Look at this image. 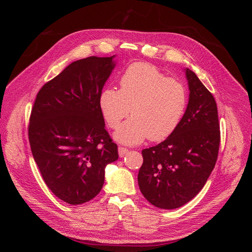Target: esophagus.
<instances>
[{
    "label": "esophagus",
    "mask_w": 252,
    "mask_h": 252,
    "mask_svg": "<svg viewBox=\"0 0 252 252\" xmlns=\"http://www.w3.org/2000/svg\"><path fill=\"white\" fill-rule=\"evenodd\" d=\"M128 149L127 148H125V147H122V146H120L119 147V156L122 158V157H124V156H126L127 154H128Z\"/></svg>",
    "instance_id": "1"
}]
</instances>
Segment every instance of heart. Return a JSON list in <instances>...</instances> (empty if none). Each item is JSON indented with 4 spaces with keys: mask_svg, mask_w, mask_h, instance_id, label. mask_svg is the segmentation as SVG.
<instances>
[{
    "mask_svg": "<svg viewBox=\"0 0 252 252\" xmlns=\"http://www.w3.org/2000/svg\"><path fill=\"white\" fill-rule=\"evenodd\" d=\"M187 104L185 86L166 75L154 65L134 63L120 79V89L106 88L100 95V108L110 128L123 124L116 139L135 145L146 140L159 142L175 130Z\"/></svg>",
    "mask_w": 252,
    "mask_h": 252,
    "instance_id": "1",
    "label": "heart"
}]
</instances>
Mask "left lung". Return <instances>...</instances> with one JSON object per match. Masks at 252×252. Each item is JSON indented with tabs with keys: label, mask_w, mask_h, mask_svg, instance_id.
I'll list each match as a JSON object with an SVG mask.
<instances>
[{
	"label": "left lung",
	"mask_w": 252,
	"mask_h": 252,
	"mask_svg": "<svg viewBox=\"0 0 252 252\" xmlns=\"http://www.w3.org/2000/svg\"><path fill=\"white\" fill-rule=\"evenodd\" d=\"M187 109L162 143L142 150L138 182L149 203L162 209L185 205L199 193L218 159L220 141L215 97L196 74L186 69Z\"/></svg>",
	"instance_id": "left-lung-1"
}]
</instances>
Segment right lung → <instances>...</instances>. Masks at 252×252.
<instances>
[{"mask_svg": "<svg viewBox=\"0 0 252 252\" xmlns=\"http://www.w3.org/2000/svg\"><path fill=\"white\" fill-rule=\"evenodd\" d=\"M113 57L68 65L40 89L32 109L28 138L33 158L45 184L68 204L93 200L103 187L105 167L119 158L100 108Z\"/></svg>", "mask_w": 252, "mask_h": 252, "instance_id": "obj_1", "label": "right lung"}]
</instances>
